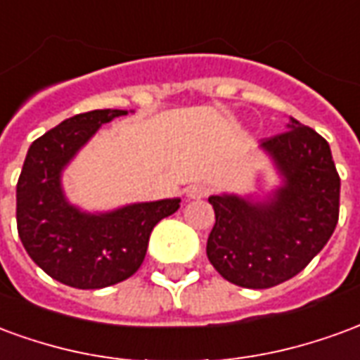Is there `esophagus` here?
I'll use <instances>...</instances> for the list:
<instances>
[{
  "label": "esophagus",
  "mask_w": 360,
  "mask_h": 360,
  "mask_svg": "<svg viewBox=\"0 0 360 360\" xmlns=\"http://www.w3.org/2000/svg\"><path fill=\"white\" fill-rule=\"evenodd\" d=\"M208 193H210V187H206L202 183H195V185H188L187 187L188 198H204Z\"/></svg>",
  "instance_id": "1"
}]
</instances>
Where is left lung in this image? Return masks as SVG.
Masks as SVG:
<instances>
[{"mask_svg":"<svg viewBox=\"0 0 360 360\" xmlns=\"http://www.w3.org/2000/svg\"><path fill=\"white\" fill-rule=\"evenodd\" d=\"M258 142L279 185L266 195H212L206 255L221 278L247 289L279 285L324 249L340 216V175L330 144L297 119Z\"/></svg>","mask_w":360,"mask_h":360,"instance_id":"obj_1","label":"left lung"}]
</instances>
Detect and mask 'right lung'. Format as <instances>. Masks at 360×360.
Listing matches in <instances>:
<instances>
[{"instance_id":"right-lung-1","label":"right lung","mask_w":360,"mask_h":360,"mask_svg":"<svg viewBox=\"0 0 360 360\" xmlns=\"http://www.w3.org/2000/svg\"><path fill=\"white\" fill-rule=\"evenodd\" d=\"M133 111V110H131ZM127 110H94L61 121L28 148L17 183V229L48 276L77 289H102L131 278L146 257L152 229L179 210L181 198L89 212L69 202L63 172L98 129Z\"/></svg>"}]
</instances>
